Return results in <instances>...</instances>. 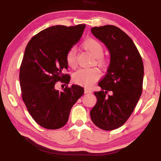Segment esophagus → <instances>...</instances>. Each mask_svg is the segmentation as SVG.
I'll use <instances>...</instances> for the list:
<instances>
[{
    "mask_svg": "<svg viewBox=\"0 0 161 161\" xmlns=\"http://www.w3.org/2000/svg\"><path fill=\"white\" fill-rule=\"evenodd\" d=\"M84 93H85V94H92V92L91 90H89V89H84Z\"/></svg>",
    "mask_w": 161,
    "mask_h": 161,
    "instance_id": "esophagus-1",
    "label": "esophagus"
}]
</instances>
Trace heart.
<instances>
[{
	"label": "heart",
	"instance_id": "1",
	"mask_svg": "<svg viewBox=\"0 0 161 161\" xmlns=\"http://www.w3.org/2000/svg\"><path fill=\"white\" fill-rule=\"evenodd\" d=\"M83 47L89 51L95 58L97 64H103L102 57L103 54V47L101 43L94 39L86 40L83 43ZM66 62L69 67L74 68L77 65V53L75 47L70 48L66 54ZM101 74L99 70L94 68H81L73 75V80L75 83L81 85L90 86L99 80Z\"/></svg>",
	"mask_w": 161,
	"mask_h": 161
}]
</instances>
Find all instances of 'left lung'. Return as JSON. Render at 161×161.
Wrapping results in <instances>:
<instances>
[{
	"mask_svg": "<svg viewBox=\"0 0 161 161\" xmlns=\"http://www.w3.org/2000/svg\"><path fill=\"white\" fill-rule=\"evenodd\" d=\"M92 33L103 42L110 54L107 72L94 92L97 102L90 111L92 121L105 130L118 129L134 110L142 94L143 64L130 37L114 25L94 27ZM111 91L112 94L107 95Z\"/></svg>",
	"mask_w": 161,
	"mask_h": 161,
	"instance_id": "obj_1",
	"label": "left lung"
}]
</instances>
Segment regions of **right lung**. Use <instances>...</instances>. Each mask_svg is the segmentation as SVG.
<instances>
[{"instance_id":"add662e5","label":"right lung","mask_w":161,"mask_h":161,"mask_svg":"<svg viewBox=\"0 0 161 161\" xmlns=\"http://www.w3.org/2000/svg\"><path fill=\"white\" fill-rule=\"evenodd\" d=\"M85 25H54L43 30L26 46L20 68L22 98L28 112L40 126L58 129L67 124L71 108L84 89L72 84L59 92L55 83L69 84L66 54L80 41Z\"/></svg>"}]
</instances>
